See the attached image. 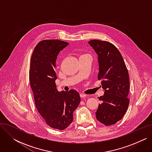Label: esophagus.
Wrapping results in <instances>:
<instances>
[{"instance_id": "obj_1", "label": "esophagus", "mask_w": 152, "mask_h": 152, "mask_svg": "<svg viewBox=\"0 0 152 152\" xmlns=\"http://www.w3.org/2000/svg\"><path fill=\"white\" fill-rule=\"evenodd\" d=\"M87 96V95H86V94H80V97L81 98H84V97H86Z\"/></svg>"}]
</instances>
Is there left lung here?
<instances>
[{"label": "left lung", "mask_w": 152, "mask_h": 152, "mask_svg": "<svg viewBox=\"0 0 152 152\" xmlns=\"http://www.w3.org/2000/svg\"><path fill=\"white\" fill-rule=\"evenodd\" d=\"M88 43L98 55V79L105 91L99 98L102 103L95 116L101 123L110 126L121 120L129 106L128 71L121 53L113 44L100 40Z\"/></svg>", "instance_id": "left-lung-1"}]
</instances>
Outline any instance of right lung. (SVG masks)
Instances as JSON below:
<instances>
[{
  "mask_svg": "<svg viewBox=\"0 0 152 152\" xmlns=\"http://www.w3.org/2000/svg\"><path fill=\"white\" fill-rule=\"evenodd\" d=\"M68 44L57 39L39 42L32 54L29 68L36 108L48 125L59 130L66 129L73 122V112L81 102L76 91L59 92L55 84L57 56Z\"/></svg>",
  "mask_w": 152,
  "mask_h": 152,
  "instance_id": "add662e5",
  "label": "right lung"
}]
</instances>
